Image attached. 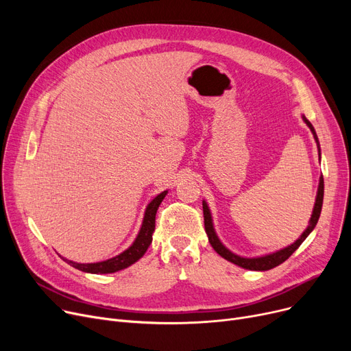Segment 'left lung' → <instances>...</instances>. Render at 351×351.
I'll return each instance as SVG.
<instances>
[{"label":"left lung","mask_w":351,"mask_h":351,"mask_svg":"<svg viewBox=\"0 0 351 351\" xmlns=\"http://www.w3.org/2000/svg\"><path fill=\"white\" fill-rule=\"evenodd\" d=\"M304 122L308 125V128L311 129V132L315 134V138L317 141V136H316V132H315V128H313V125L303 117ZM323 195H324V182H323V176L320 178V183H319V192H317V197H316V205H315V209H313V215H311V219H310V225L308 228L303 232V234L300 236V239H298L296 242H294L293 245H290L289 247H285L279 252L276 253H271V254H267V256H263V257H253V259H246V257H241V256H236L233 254L232 252H229L222 243H220V241L217 239L216 233H215V229H213V225H212V216H210V212H209V208L206 205V202H204V219H205V230H206V234L209 237V243L212 245V247L215 249L216 253H219L220 256L223 257V259L241 266L243 269H249V270H270L276 266L282 265L285 261H287L289 257L296 252V249H299V246L304 242V239L310 234V232L315 229V226L317 225V220L320 217V212H322V206H323Z\"/></svg>","instance_id":"8db88e82"}]
</instances>
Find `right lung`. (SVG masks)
<instances>
[{
    "instance_id": "add662e5",
    "label": "right lung",
    "mask_w": 351,
    "mask_h": 351,
    "mask_svg": "<svg viewBox=\"0 0 351 351\" xmlns=\"http://www.w3.org/2000/svg\"><path fill=\"white\" fill-rule=\"evenodd\" d=\"M168 193V191H165L162 193H159L149 205L146 208L145 212V217H143V223L142 228L139 230L138 237L135 239L134 245L126 249L123 253L112 257V259L105 261V262H99V263H75L66 261L72 267H75L78 270L86 271V273H94V274H105V273H115L118 270L126 269L128 266L134 265L136 261H139L141 257L145 254V252L149 247V245L152 243V233L155 230V216H156V210L160 205V202L163 200L165 195Z\"/></svg>"
}]
</instances>
